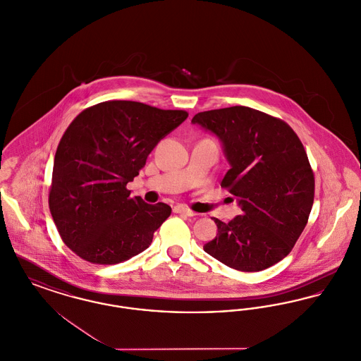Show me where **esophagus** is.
Returning a JSON list of instances; mask_svg holds the SVG:
<instances>
[{"label": "esophagus", "mask_w": 361, "mask_h": 361, "mask_svg": "<svg viewBox=\"0 0 361 361\" xmlns=\"http://www.w3.org/2000/svg\"><path fill=\"white\" fill-rule=\"evenodd\" d=\"M173 211H174L176 214H184V215H187V216H195V215H196L192 209H189L188 207L183 206V204L174 207Z\"/></svg>", "instance_id": "1"}]
</instances>
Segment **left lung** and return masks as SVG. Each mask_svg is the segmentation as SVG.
<instances>
[{"label":"left lung","mask_w":361,"mask_h":361,"mask_svg":"<svg viewBox=\"0 0 361 361\" xmlns=\"http://www.w3.org/2000/svg\"><path fill=\"white\" fill-rule=\"evenodd\" d=\"M192 123L222 142L230 169L221 185L242 209L228 224L214 218L218 234L204 252L242 272L275 265L290 255L314 203V173L300 139L286 121L242 105L200 112Z\"/></svg>","instance_id":"8db88e82"}]
</instances>
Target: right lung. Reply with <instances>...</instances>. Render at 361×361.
I'll return each mask as SVG.
<instances>
[{
    "instance_id": "obj_1",
    "label": "right lung",
    "mask_w": 361,
    "mask_h": 361,
    "mask_svg": "<svg viewBox=\"0 0 361 361\" xmlns=\"http://www.w3.org/2000/svg\"><path fill=\"white\" fill-rule=\"evenodd\" d=\"M187 118L185 111L115 100L86 108L70 123L54 158L49 206L77 256L112 265L149 247L172 208L131 197L126 187Z\"/></svg>"
}]
</instances>
